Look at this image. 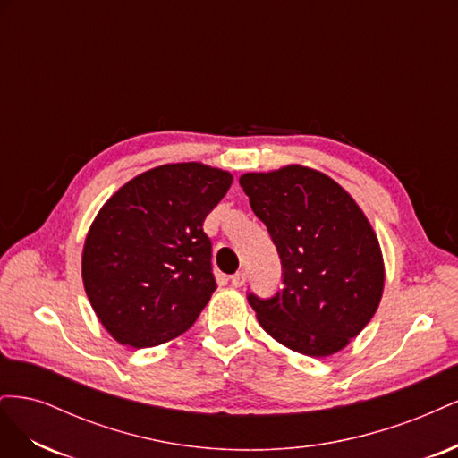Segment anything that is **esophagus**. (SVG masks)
I'll return each instance as SVG.
<instances>
[{"label":"esophagus","mask_w":458,"mask_h":458,"mask_svg":"<svg viewBox=\"0 0 458 458\" xmlns=\"http://www.w3.org/2000/svg\"><path fill=\"white\" fill-rule=\"evenodd\" d=\"M244 283H246V273L244 271H237V273L231 276V284L234 288H241Z\"/></svg>","instance_id":"1"}]
</instances>
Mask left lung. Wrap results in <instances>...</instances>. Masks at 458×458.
Returning a JSON list of instances; mask_svg holds the SVG:
<instances>
[{
  "instance_id": "obj_1",
  "label": "left lung",
  "mask_w": 458,
  "mask_h": 458,
  "mask_svg": "<svg viewBox=\"0 0 458 458\" xmlns=\"http://www.w3.org/2000/svg\"><path fill=\"white\" fill-rule=\"evenodd\" d=\"M239 183L283 266L275 296L248 294L259 325L298 353L340 352L369 325L384 290L369 219L335 179L303 165L244 174Z\"/></svg>"
}]
</instances>
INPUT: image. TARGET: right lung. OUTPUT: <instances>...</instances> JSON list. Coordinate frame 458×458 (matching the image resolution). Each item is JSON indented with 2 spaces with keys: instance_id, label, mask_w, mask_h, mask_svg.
I'll return each instance as SVG.
<instances>
[{
  "instance_id": "1",
  "label": "right lung",
  "mask_w": 458,
  "mask_h": 458,
  "mask_svg": "<svg viewBox=\"0 0 458 458\" xmlns=\"http://www.w3.org/2000/svg\"><path fill=\"white\" fill-rule=\"evenodd\" d=\"M231 183L229 172L200 162L164 164L133 177L101 208L81 276L114 340L152 348L197 321L217 288L202 224Z\"/></svg>"
}]
</instances>
